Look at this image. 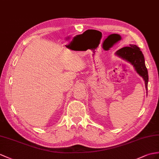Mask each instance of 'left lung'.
Returning a JSON list of instances; mask_svg holds the SVG:
<instances>
[{"mask_svg": "<svg viewBox=\"0 0 159 159\" xmlns=\"http://www.w3.org/2000/svg\"><path fill=\"white\" fill-rule=\"evenodd\" d=\"M115 55L126 61L133 65L138 74L141 76L145 82L146 90H148V74L145 65L144 57L140 48L135 44H129V46L118 50Z\"/></svg>", "mask_w": 159, "mask_h": 159, "instance_id": "obj_1", "label": "left lung"}]
</instances>
